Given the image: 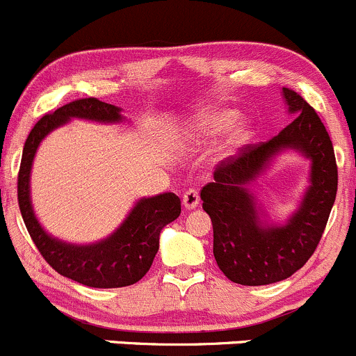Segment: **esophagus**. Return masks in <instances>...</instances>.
I'll use <instances>...</instances> for the list:
<instances>
[{
  "mask_svg": "<svg viewBox=\"0 0 356 356\" xmlns=\"http://www.w3.org/2000/svg\"><path fill=\"white\" fill-rule=\"evenodd\" d=\"M198 204H200V195H198L197 190L190 188L183 193V207L186 210L197 209Z\"/></svg>",
  "mask_w": 356,
  "mask_h": 356,
  "instance_id": "1",
  "label": "esophagus"
}]
</instances>
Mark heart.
I'll return each mask as SVG.
<instances>
[{
	"instance_id": "1",
	"label": "heart",
	"mask_w": 356,
	"mask_h": 356,
	"mask_svg": "<svg viewBox=\"0 0 356 356\" xmlns=\"http://www.w3.org/2000/svg\"><path fill=\"white\" fill-rule=\"evenodd\" d=\"M224 134L220 143V154H231L243 146L253 134V125L246 118H239L238 112L225 106H207L198 110L183 129V143L188 146H200L219 134Z\"/></svg>"
}]
</instances>
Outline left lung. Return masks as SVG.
<instances>
[{
  "label": "left lung",
  "mask_w": 356,
  "mask_h": 356,
  "mask_svg": "<svg viewBox=\"0 0 356 356\" xmlns=\"http://www.w3.org/2000/svg\"><path fill=\"white\" fill-rule=\"evenodd\" d=\"M282 97L293 120L268 143L224 161L200 192L213 225V256L234 284L268 285L292 277L314 253L334 204L338 168L326 127L296 91L284 88ZM286 150L309 159V185L298 209L275 223L249 186Z\"/></svg>",
  "instance_id": "obj_1"
}]
</instances>
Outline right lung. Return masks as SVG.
<instances>
[{
    "instance_id": "add662e5",
    "label": "right lung",
    "mask_w": 356,
    "mask_h": 356,
    "mask_svg": "<svg viewBox=\"0 0 356 356\" xmlns=\"http://www.w3.org/2000/svg\"><path fill=\"white\" fill-rule=\"evenodd\" d=\"M72 118L122 124L120 106L97 98H83L44 115L29 134L22 154L18 173V205L30 238L45 261L63 277L95 289H117L139 282L147 273L159 250V234L164 225L173 222L181 213V202L175 193L166 192L156 197L137 200L115 231L97 243H67L49 234L35 216L30 197V175L33 158L40 143L56 129L70 124Z\"/></svg>"
}]
</instances>
